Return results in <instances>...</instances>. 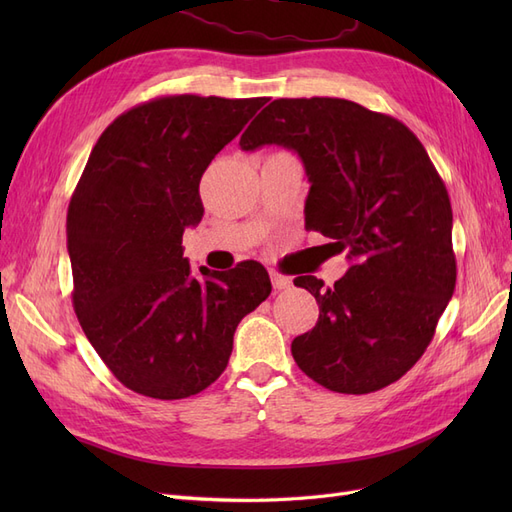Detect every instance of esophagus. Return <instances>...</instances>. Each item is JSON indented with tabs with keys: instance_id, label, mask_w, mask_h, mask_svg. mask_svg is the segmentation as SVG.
<instances>
[{
	"instance_id": "esophagus-1",
	"label": "esophagus",
	"mask_w": 512,
	"mask_h": 512,
	"mask_svg": "<svg viewBox=\"0 0 512 512\" xmlns=\"http://www.w3.org/2000/svg\"><path fill=\"white\" fill-rule=\"evenodd\" d=\"M271 284L275 290H288L292 286V280L288 275H282L280 271H271Z\"/></svg>"
}]
</instances>
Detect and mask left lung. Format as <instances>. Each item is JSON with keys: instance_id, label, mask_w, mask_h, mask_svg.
Returning a JSON list of instances; mask_svg holds the SVG:
<instances>
[{"instance_id": "8db88e82", "label": "left lung", "mask_w": 512, "mask_h": 512, "mask_svg": "<svg viewBox=\"0 0 512 512\" xmlns=\"http://www.w3.org/2000/svg\"><path fill=\"white\" fill-rule=\"evenodd\" d=\"M271 143L305 164V228L352 260L331 288L294 277L320 305L316 327L294 337V361L329 391H380L421 359L455 292L446 185L410 128L342 98L273 100L239 145Z\"/></svg>"}]
</instances>
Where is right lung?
I'll list each match as a JSON object with an SVG mask.
<instances>
[{"label": "right lung", "instance_id": "obj_1", "mask_svg": "<svg viewBox=\"0 0 512 512\" xmlns=\"http://www.w3.org/2000/svg\"><path fill=\"white\" fill-rule=\"evenodd\" d=\"M269 98L162 96L108 126L68 205L72 305L113 376L153 399H183L220 378L243 316L271 294L256 260L228 273L183 258L203 218L200 177Z\"/></svg>", "mask_w": 512, "mask_h": 512}]
</instances>
